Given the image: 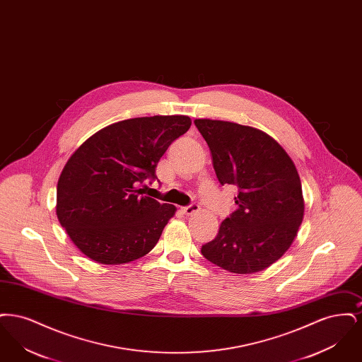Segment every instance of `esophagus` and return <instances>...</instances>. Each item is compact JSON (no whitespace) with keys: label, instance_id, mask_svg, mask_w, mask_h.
<instances>
[{"label":"esophagus","instance_id":"obj_1","mask_svg":"<svg viewBox=\"0 0 362 362\" xmlns=\"http://www.w3.org/2000/svg\"><path fill=\"white\" fill-rule=\"evenodd\" d=\"M201 207L198 204H191L189 206H185L182 209V211L186 214V216H191V214H194L195 211H198Z\"/></svg>","mask_w":362,"mask_h":362}]
</instances>
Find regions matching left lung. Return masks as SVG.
<instances>
[{"label": "left lung", "mask_w": 362, "mask_h": 362, "mask_svg": "<svg viewBox=\"0 0 362 362\" xmlns=\"http://www.w3.org/2000/svg\"><path fill=\"white\" fill-rule=\"evenodd\" d=\"M194 123L206 141L218 182L239 189L238 209L201 252L235 274L262 272L288 251L304 217L292 158L258 129L211 119Z\"/></svg>", "instance_id": "8db88e82"}]
</instances>
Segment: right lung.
Returning <instances> with one entry per match:
<instances>
[{
	"instance_id": "right-lung-1",
	"label": "right lung",
	"mask_w": 362,
	"mask_h": 362,
	"mask_svg": "<svg viewBox=\"0 0 362 362\" xmlns=\"http://www.w3.org/2000/svg\"><path fill=\"white\" fill-rule=\"evenodd\" d=\"M191 126L185 115L112 123L70 156L57 186V216L88 258L122 264L146 255L176 207L141 195L160 157Z\"/></svg>"
}]
</instances>
